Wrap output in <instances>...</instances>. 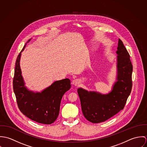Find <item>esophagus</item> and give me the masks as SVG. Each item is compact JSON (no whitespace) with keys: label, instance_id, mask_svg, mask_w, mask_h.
Segmentation results:
<instances>
[{"label":"esophagus","instance_id":"obj_1","mask_svg":"<svg viewBox=\"0 0 147 147\" xmlns=\"http://www.w3.org/2000/svg\"><path fill=\"white\" fill-rule=\"evenodd\" d=\"M72 84L75 86H78L79 84V80L78 79H75L72 81Z\"/></svg>","mask_w":147,"mask_h":147}]
</instances>
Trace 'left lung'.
<instances>
[{
  "label": "left lung",
  "mask_w": 147,
  "mask_h": 147,
  "mask_svg": "<svg viewBox=\"0 0 147 147\" xmlns=\"http://www.w3.org/2000/svg\"><path fill=\"white\" fill-rule=\"evenodd\" d=\"M117 54V78L112 89L107 94L78 89L82 110L89 122H105L123 109L132 89V65L123 42L119 39Z\"/></svg>",
  "instance_id": "left-lung-1"
}]
</instances>
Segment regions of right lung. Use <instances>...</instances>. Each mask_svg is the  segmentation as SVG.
I'll return each mask as SVG.
<instances>
[{
	"label": "right lung",
	"instance_id": "obj_1",
	"mask_svg": "<svg viewBox=\"0 0 147 147\" xmlns=\"http://www.w3.org/2000/svg\"><path fill=\"white\" fill-rule=\"evenodd\" d=\"M30 40L25 43L16 59L13 91L18 107L24 115L38 123L50 125L58 117L62 98L71 88V82L68 79L54 82L41 92H34L27 88L22 76L20 62L21 53Z\"/></svg>",
	"mask_w": 147,
	"mask_h": 147
}]
</instances>
